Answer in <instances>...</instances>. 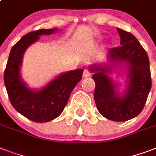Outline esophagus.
<instances>
[{"label": "esophagus", "mask_w": 156, "mask_h": 156, "mask_svg": "<svg viewBox=\"0 0 156 156\" xmlns=\"http://www.w3.org/2000/svg\"><path fill=\"white\" fill-rule=\"evenodd\" d=\"M90 72L89 71V69H84V71H83V77L84 78H87V77H90Z\"/></svg>", "instance_id": "esophagus-1"}]
</instances>
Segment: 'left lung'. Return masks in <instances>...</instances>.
<instances>
[{"label": "left lung", "mask_w": 156, "mask_h": 156, "mask_svg": "<svg viewBox=\"0 0 156 156\" xmlns=\"http://www.w3.org/2000/svg\"><path fill=\"white\" fill-rule=\"evenodd\" d=\"M120 47L110 48L108 63L90 66L95 83V101L98 111L105 118L114 121H126L134 118L145 105L151 88L150 64L145 49L135 36L117 28ZM121 63L127 67L126 87L123 94L108 73Z\"/></svg>", "instance_id": "obj_1"}]
</instances>
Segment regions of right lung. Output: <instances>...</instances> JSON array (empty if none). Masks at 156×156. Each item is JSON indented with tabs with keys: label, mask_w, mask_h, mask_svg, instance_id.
Returning <instances> with one entry per match:
<instances>
[{
	"label": "right lung",
	"mask_w": 156,
	"mask_h": 156,
	"mask_svg": "<svg viewBox=\"0 0 156 156\" xmlns=\"http://www.w3.org/2000/svg\"><path fill=\"white\" fill-rule=\"evenodd\" d=\"M56 30V28L40 29L23 36L12 48L4 73V83L12 106L23 116L38 123L52 121L61 115L72 90L83 77V69L68 71L37 90L27 87L21 78L20 67L27 48L41 35H51Z\"/></svg>",
	"instance_id": "obj_1"
}]
</instances>
